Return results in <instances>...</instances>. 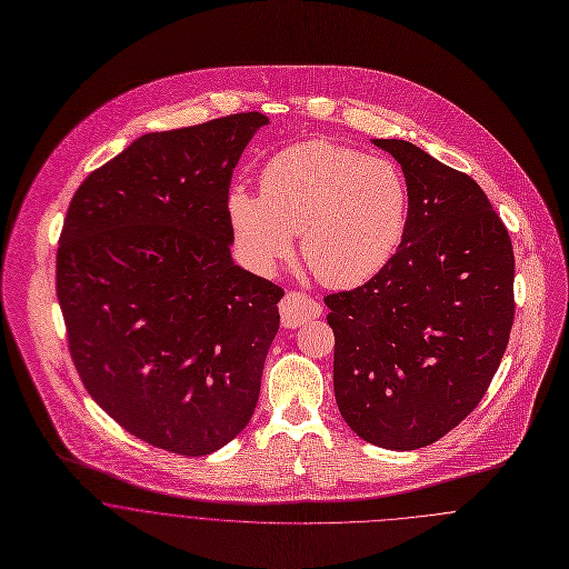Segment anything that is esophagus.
Instances as JSON below:
<instances>
[{"instance_id": "1", "label": "esophagus", "mask_w": 569, "mask_h": 569, "mask_svg": "<svg viewBox=\"0 0 569 569\" xmlns=\"http://www.w3.org/2000/svg\"><path fill=\"white\" fill-rule=\"evenodd\" d=\"M279 312H281V322L283 327H299L308 320H315L320 316V303L308 297L306 292H297V290H290L281 303H279Z\"/></svg>"}]
</instances>
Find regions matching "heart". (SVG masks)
<instances>
[{
    "mask_svg": "<svg viewBox=\"0 0 569 569\" xmlns=\"http://www.w3.org/2000/svg\"><path fill=\"white\" fill-rule=\"evenodd\" d=\"M236 240L263 270L288 259L295 236L316 279L329 288L369 281L397 251L408 220V188L383 159L322 139L277 152L261 193L229 196Z\"/></svg>",
    "mask_w": 569,
    "mask_h": 569,
    "instance_id": "b5f03b06",
    "label": "heart"
}]
</instances>
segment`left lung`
<instances>
[{
	"mask_svg": "<svg viewBox=\"0 0 569 569\" xmlns=\"http://www.w3.org/2000/svg\"><path fill=\"white\" fill-rule=\"evenodd\" d=\"M401 163L408 220L367 283L325 297L333 392L367 442L408 451L439 441L485 397L515 318V254L487 193L403 139H376Z\"/></svg>",
	"mask_w": 569,
	"mask_h": 569,
	"instance_id": "left-lung-1",
	"label": "left lung"
}]
</instances>
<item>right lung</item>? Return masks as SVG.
<instances>
[{
	"label": "right lung",
	"mask_w": 569,
	"mask_h": 569,
	"mask_svg": "<svg viewBox=\"0 0 569 569\" xmlns=\"http://www.w3.org/2000/svg\"><path fill=\"white\" fill-rule=\"evenodd\" d=\"M268 124L236 113L148 132L76 190L57 251L73 367L141 441L204 456L253 417L283 290L231 259L229 188Z\"/></svg>",
	"instance_id": "obj_1"
}]
</instances>
